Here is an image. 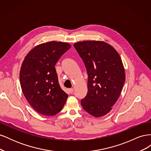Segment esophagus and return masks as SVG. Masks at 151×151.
<instances>
[{"mask_svg":"<svg viewBox=\"0 0 151 151\" xmlns=\"http://www.w3.org/2000/svg\"><path fill=\"white\" fill-rule=\"evenodd\" d=\"M74 88H70V89H68V92H69L70 93H72L73 92H74Z\"/></svg>","mask_w":151,"mask_h":151,"instance_id":"34e87169","label":"esophagus"}]
</instances>
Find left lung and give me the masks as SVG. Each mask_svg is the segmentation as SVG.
I'll list each match as a JSON object with an SVG mask.
<instances>
[{
	"instance_id": "8db88e82",
	"label": "left lung",
	"mask_w": 151,
	"mask_h": 151,
	"mask_svg": "<svg viewBox=\"0 0 151 151\" xmlns=\"http://www.w3.org/2000/svg\"><path fill=\"white\" fill-rule=\"evenodd\" d=\"M74 46L88 75V91L81 99L82 106L91 115L103 116L112 109L125 83L122 59L111 45L102 41H84Z\"/></svg>"
}]
</instances>
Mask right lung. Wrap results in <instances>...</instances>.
<instances>
[{
  "label": "right lung",
  "mask_w": 151,
  "mask_h": 151,
  "mask_svg": "<svg viewBox=\"0 0 151 151\" xmlns=\"http://www.w3.org/2000/svg\"><path fill=\"white\" fill-rule=\"evenodd\" d=\"M71 47L68 43L49 42L31 50L22 63L19 79L22 93L33 109L53 116L63 108L68 94L58 83L55 64Z\"/></svg>",
  "instance_id": "1"
}]
</instances>
